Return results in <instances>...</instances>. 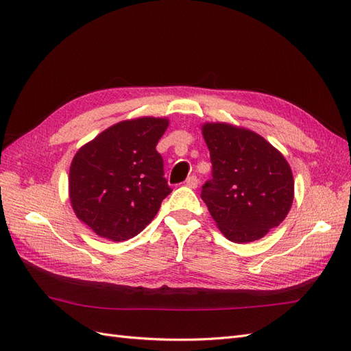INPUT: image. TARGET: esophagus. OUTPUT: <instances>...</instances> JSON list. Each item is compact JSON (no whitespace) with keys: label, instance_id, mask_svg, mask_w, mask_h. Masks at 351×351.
<instances>
[{"label":"esophagus","instance_id":"esophagus-1","mask_svg":"<svg viewBox=\"0 0 351 351\" xmlns=\"http://www.w3.org/2000/svg\"><path fill=\"white\" fill-rule=\"evenodd\" d=\"M197 184H199V180H197V177H196V176H190V177H187V180H186V186H189L190 189H196V187H197Z\"/></svg>","mask_w":351,"mask_h":351}]
</instances>
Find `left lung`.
Masks as SVG:
<instances>
[{"mask_svg":"<svg viewBox=\"0 0 351 351\" xmlns=\"http://www.w3.org/2000/svg\"><path fill=\"white\" fill-rule=\"evenodd\" d=\"M212 178L202 200L230 241L250 243L280 226L294 199V178L284 155L258 133L228 123L202 124Z\"/></svg>","mask_w":351,"mask_h":351,"instance_id":"left-lung-1","label":"left lung"}]
</instances>
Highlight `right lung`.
<instances>
[{"mask_svg": "<svg viewBox=\"0 0 351 351\" xmlns=\"http://www.w3.org/2000/svg\"><path fill=\"white\" fill-rule=\"evenodd\" d=\"M168 119L124 120L84 143L69 173V197L76 217L95 234L129 240L149 224L171 193L156 143Z\"/></svg>", "mask_w": 351, "mask_h": 351, "instance_id": "add662e5", "label": "right lung"}]
</instances>
